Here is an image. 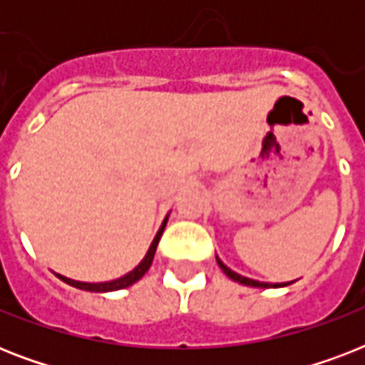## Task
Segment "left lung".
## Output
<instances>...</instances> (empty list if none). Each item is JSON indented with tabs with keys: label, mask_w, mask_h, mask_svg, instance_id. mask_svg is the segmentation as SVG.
Returning <instances> with one entry per match:
<instances>
[{
	"label": "left lung",
	"mask_w": 365,
	"mask_h": 365,
	"mask_svg": "<svg viewBox=\"0 0 365 365\" xmlns=\"http://www.w3.org/2000/svg\"><path fill=\"white\" fill-rule=\"evenodd\" d=\"M217 259V265L222 267V271L227 274L231 280H235V282H239V284H244V286H252V288H282V286H288V284L292 282H282V284H269V282H259V280H254V278H246L242 277V274H239V272H235L231 271L227 265H223V261L220 259V257H216Z\"/></svg>",
	"instance_id": "1"
}]
</instances>
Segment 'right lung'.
<instances>
[{"instance_id":"right-lung-1","label":"right lung","mask_w":365,"mask_h":365,"mask_svg":"<svg viewBox=\"0 0 365 365\" xmlns=\"http://www.w3.org/2000/svg\"><path fill=\"white\" fill-rule=\"evenodd\" d=\"M166 222H168V216L165 217V222H163L160 229L157 231V235H155L153 242H151V246H149L145 257H143V259L138 263V267H134L130 272H126L125 277L110 280V282H79V280H71V278L62 277V274H56V277H58L62 282L70 284V286H73V288L85 289V292H98V294H104V292H115V289L128 288V286L138 282V280H140V278L149 271V267H151V263H153V255H155V250H157V244H159L160 240V235H163V231H165L166 227Z\"/></svg>"}]
</instances>
